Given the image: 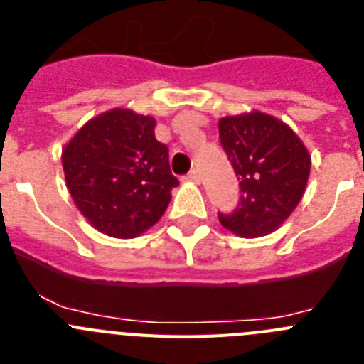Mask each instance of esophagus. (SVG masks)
Listing matches in <instances>:
<instances>
[{
    "label": "esophagus",
    "mask_w": 364,
    "mask_h": 364,
    "mask_svg": "<svg viewBox=\"0 0 364 364\" xmlns=\"http://www.w3.org/2000/svg\"><path fill=\"white\" fill-rule=\"evenodd\" d=\"M186 180H189L193 184H198V182H200V175H198L197 169H193V171H189L188 175H186Z\"/></svg>",
    "instance_id": "34e87169"
}]
</instances>
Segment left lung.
I'll list each match as a JSON object with an SVG mask.
<instances>
[{
  "mask_svg": "<svg viewBox=\"0 0 364 364\" xmlns=\"http://www.w3.org/2000/svg\"><path fill=\"white\" fill-rule=\"evenodd\" d=\"M218 134L242 193L239 205L231 213H218V220L246 239L264 237L301 202L310 153L284 122L259 111L220 118Z\"/></svg>",
  "mask_w": 364,
  "mask_h": 364,
  "instance_id": "8db88e82",
  "label": "left lung"
}]
</instances>
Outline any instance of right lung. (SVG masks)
I'll return each mask as SVG.
<instances>
[{
  "mask_svg": "<svg viewBox=\"0 0 364 364\" xmlns=\"http://www.w3.org/2000/svg\"><path fill=\"white\" fill-rule=\"evenodd\" d=\"M153 117L112 109L87 122L62 153L70 197L102 233L133 239L154 226L178 178Z\"/></svg>",
  "mask_w": 364,
  "mask_h": 364,
  "instance_id": "right-lung-1",
  "label": "right lung"
}]
</instances>
